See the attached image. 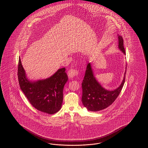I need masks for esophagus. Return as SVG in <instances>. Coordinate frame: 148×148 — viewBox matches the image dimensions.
Here are the masks:
<instances>
[{
    "label": "esophagus",
    "mask_w": 148,
    "mask_h": 148,
    "mask_svg": "<svg viewBox=\"0 0 148 148\" xmlns=\"http://www.w3.org/2000/svg\"><path fill=\"white\" fill-rule=\"evenodd\" d=\"M79 71L76 69H74V68H71L68 72V76L70 78H73L75 76H77L79 75Z\"/></svg>",
    "instance_id": "esophagus-1"
}]
</instances>
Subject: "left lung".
Masks as SVG:
<instances>
[{"mask_svg": "<svg viewBox=\"0 0 148 148\" xmlns=\"http://www.w3.org/2000/svg\"><path fill=\"white\" fill-rule=\"evenodd\" d=\"M118 47L124 54V40L118 35ZM123 80L120 86L114 90H108L100 85L94 77L90 63H88L84 79L82 82V102L84 106L90 111H99L111 105L120 94L125 80L126 71Z\"/></svg>", "mask_w": 148, "mask_h": 148, "instance_id": "8db88e82", "label": "left lung"}]
</instances>
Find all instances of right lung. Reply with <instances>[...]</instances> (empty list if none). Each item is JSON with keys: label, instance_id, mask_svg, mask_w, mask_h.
<instances>
[{"label": "right lung", "instance_id": "1", "mask_svg": "<svg viewBox=\"0 0 148 148\" xmlns=\"http://www.w3.org/2000/svg\"><path fill=\"white\" fill-rule=\"evenodd\" d=\"M66 68L59 69L45 80L32 82L26 77L21 58L18 65V78L21 89L32 105L41 112L54 114L61 109L63 90L68 80Z\"/></svg>", "mask_w": 148, "mask_h": 148}]
</instances>
